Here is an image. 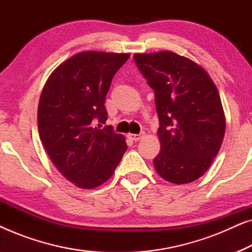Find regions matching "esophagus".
<instances>
[{"mask_svg":"<svg viewBox=\"0 0 252 252\" xmlns=\"http://www.w3.org/2000/svg\"><path fill=\"white\" fill-rule=\"evenodd\" d=\"M127 136H128L130 140L135 141V142H136V141H140L141 139H143V137H144V132L140 133V134H130V133H129Z\"/></svg>","mask_w":252,"mask_h":252,"instance_id":"1","label":"esophagus"}]
</instances>
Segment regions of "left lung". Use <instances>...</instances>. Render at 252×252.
<instances>
[{"label": "left lung", "instance_id": "obj_1", "mask_svg": "<svg viewBox=\"0 0 252 252\" xmlns=\"http://www.w3.org/2000/svg\"><path fill=\"white\" fill-rule=\"evenodd\" d=\"M155 91L160 151L154 166L171 184H189L211 166L221 147L225 112L215 82L201 65L172 51L134 54Z\"/></svg>", "mask_w": 252, "mask_h": 252}]
</instances>
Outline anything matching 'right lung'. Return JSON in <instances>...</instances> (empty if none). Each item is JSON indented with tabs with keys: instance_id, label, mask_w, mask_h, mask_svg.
<instances>
[{
	"instance_id": "add662e5",
	"label": "right lung",
	"mask_w": 252,
	"mask_h": 252,
	"mask_svg": "<svg viewBox=\"0 0 252 252\" xmlns=\"http://www.w3.org/2000/svg\"><path fill=\"white\" fill-rule=\"evenodd\" d=\"M129 54L81 51L51 72L37 106L39 135L63 177L82 189H94L115 173L127 149L125 136L111 126L104 102L112 78Z\"/></svg>"
}]
</instances>
